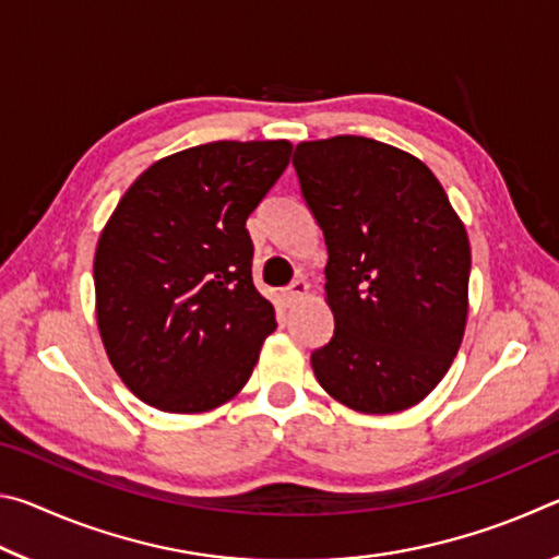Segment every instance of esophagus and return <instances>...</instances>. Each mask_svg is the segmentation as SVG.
Segmentation results:
<instances>
[{"label": "esophagus", "instance_id": "obj_1", "mask_svg": "<svg viewBox=\"0 0 559 559\" xmlns=\"http://www.w3.org/2000/svg\"><path fill=\"white\" fill-rule=\"evenodd\" d=\"M306 293H308V283L302 278H296L286 288V302H288V306H293V302H298L302 296H306Z\"/></svg>", "mask_w": 559, "mask_h": 559}]
</instances>
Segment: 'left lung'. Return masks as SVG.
Instances as JSON below:
<instances>
[{
    "instance_id": "8db88e82",
    "label": "left lung",
    "mask_w": 559,
    "mask_h": 559,
    "mask_svg": "<svg viewBox=\"0 0 559 559\" xmlns=\"http://www.w3.org/2000/svg\"><path fill=\"white\" fill-rule=\"evenodd\" d=\"M300 194L325 236L330 343L320 386L365 414L419 404L456 357L471 246L447 192L409 153L359 135L300 143Z\"/></svg>"
}]
</instances>
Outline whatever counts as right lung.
<instances>
[{
  "instance_id": "1",
  "label": "right lung",
  "mask_w": 559,
  "mask_h": 559,
  "mask_svg": "<svg viewBox=\"0 0 559 559\" xmlns=\"http://www.w3.org/2000/svg\"><path fill=\"white\" fill-rule=\"evenodd\" d=\"M290 150L219 140L169 155L132 182L103 229L93 261L103 345L155 409H214L249 382L276 313L253 286L246 219Z\"/></svg>"
}]
</instances>
